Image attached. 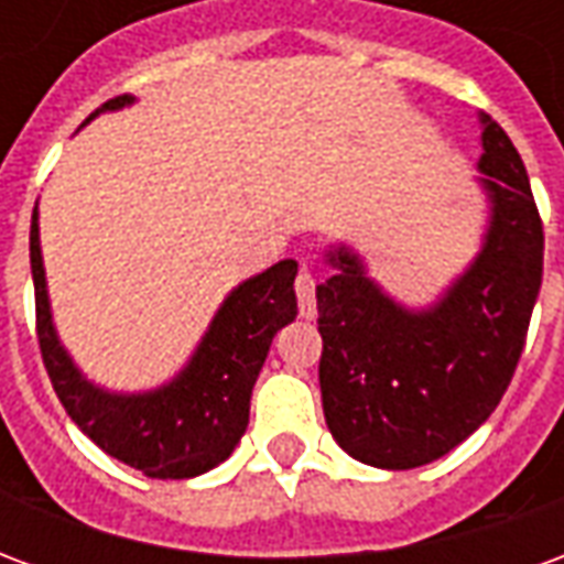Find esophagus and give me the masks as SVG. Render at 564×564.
Returning <instances> with one entry per match:
<instances>
[{
    "mask_svg": "<svg viewBox=\"0 0 564 564\" xmlns=\"http://www.w3.org/2000/svg\"><path fill=\"white\" fill-rule=\"evenodd\" d=\"M295 299H299V314L305 319L317 317V295H314V278L307 271H299L295 278Z\"/></svg>",
    "mask_w": 564,
    "mask_h": 564,
    "instance_id": "esophagus-1",
    "label": "esophagus"
}]
</instances>
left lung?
Returning a JSON list of instances; mask_svg holds the SVG:
<instances>
[{
    "mask_svg": "<svg viewBox=\"0 0 564 564\" xmlns=\"http://www.w3.org/2000/svg\"><path fill=\"white\" fill-rule=\"evenodd\" d=\"M484 245L435 305H399L350 247L326 253L317 286L319 392L332 437L354 459L408 471L441 459L496 411L517 371L544 274V226L520 153L480 115Z\"/></svg>",
    "mask_w": 564,
    "mask_h": 564,
    "instance_id": "8db88e82",
    "label": "left lung"
}]
</instances>
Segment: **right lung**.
Returning <instances> with one entry per match:
<instances>
[{
    "label": "right lung",
    "instance_id": "add662e5",
    "mask_svg": "<svg viewBox=\"0 0 564 564\" xmlns=\"http://www.w3.org/2000/svg\"><path fill=\"white\" fill-rule=\"evenodd\" d=\"M132 102V96L108 99L84 123ZM30 265L35 283V332L47 378L66 414L96 447L160 480L198 477L232 456L250 420V395L271 338L299 314L293 290L299 271L295 259H281L257 278L238 283L177 378L162 383L160 390L132 395L108 392L84 378L56 338L39 241V202L30 226Z\"/></svg>",
    "mask_w": 564,
    "mask_h": 564
}]
</instances>
